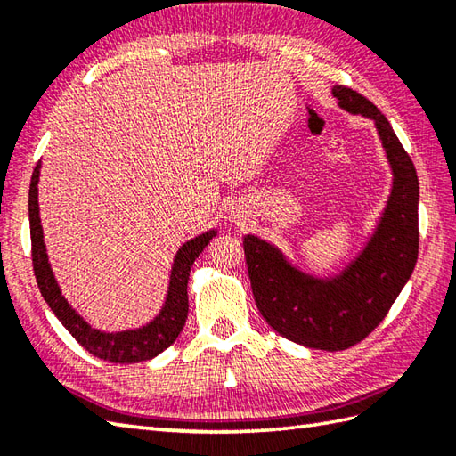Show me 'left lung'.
I'll return each instance as SVG.
<instances>
[{"label": "left lung", "mask_w": 456, "mask_h": 456, "mask_svg": "<svg viewBox=\"0 0 456 456\" xmlns=\"http://www.w3.org/2000/svg\"><path fill=\"white\" fill-rule=\"evenodd\" d=\"M338 108L374 121L392 168V190L364 248L335 276L294 266L278 247L243 239L258 312L276 333L319 351H345L374 331L408 284L418 263V172L392 125L364 95L335 86Z\"/></svg>", "instance_id": "1"}]
</instances>
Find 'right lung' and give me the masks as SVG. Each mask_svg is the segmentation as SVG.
<instances>
[{
    "label": "right lung",
    "mask_w": 456,
    "mask_h": 456,
    "mask_svg": "<svg viewBox=\"0 0 456 456\" xmlns=\"http://www.w3.org/2000/svg\"><path fill=\"white\" fill-rule=\"evenodd\" d=\"M38 176H41V162H38L33 170L31 188H28V223H31L35 278L48 307H51L53 314L61 319V323L68 329V333H70L86 351L102 358V361L133 364L151 361V358L160 354L164 348H168L176 341V337L183 329V323H186L188 278L191 265L193 260L201 255V250L208 247L209 240L217 235V231L209 229L206 233L188 240V243H183L178 248L176 256H174L167 299H164L162 309L152 322L137 329H127V331H100V329H94L70 304H68V299L62 296L61 286H58L53 274L43 239L41 213H38Z\"/></svg>",
    "instance_id": "1"
}]
</instances>
